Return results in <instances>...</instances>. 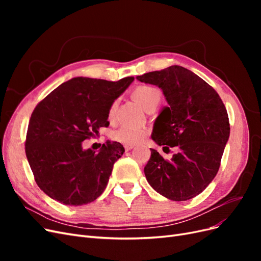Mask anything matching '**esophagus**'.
Masks as SVG:
<instances>
[{"instance_id": "1", "label": "esophagus", "mask_w": 261, "mask_h": 261, "mask_svg": "<svg viewBox=\"0 0 261 261\" xmlns=\"http://www.w3.org/2000/svg\"><path fill=\"white\" fill-rule=\"evenodd\" d=\"M124 148H125V151H129V150H132L134 148V146H130V145H124Z\"/></svg>"}]
</instances>
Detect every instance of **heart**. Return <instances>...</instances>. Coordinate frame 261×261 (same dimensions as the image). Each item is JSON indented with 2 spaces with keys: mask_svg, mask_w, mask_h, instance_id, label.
<instances>
[{
  "mask_svg": "<svg viewBox=\"0 0 261 261\" xmlns=\"http://www.w3.org/2000/svg\"><path fill=\"white\" fill-rule=\"evenodd\" d=\"M134 97H135L139 103L143 106L146 111H150V110H155L156 107L159 106L162 94L161 91L153 86H139L134 90ZM115 108L116 102H114L112 107L110 108V118H113L115 113ZM146 135L147 130L144 128H137L124 125L113 132L112 137L115 141H117V143L133 146L140 143V141L146 137Z\"/></svg>",
  "mask_w": 261,
  "mask_h": 261,
  "instance_id": "obj_1",
  "label": "heart"
}]
</instances>
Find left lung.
<instances>
[{
  "instance_id": "left-lung-1",
  "label": "left lung",
  "mask_w": 261,
  "mask_h": 261,
  "mask_svg": "<svg viewBox=\"0 0 261 261\" xmlns=\"http://www.w3.org/2000/svg\"><path fill=\"white\" fill-rule=\"evenodd\" d=\"M136 78L159 87L169 105L155 118L152 140L159 146L177 148L170 161L150 148L151 156L145 167L148 183L170 200L192 199L206 189L219 171L230 137L226 109L210 85L181 66Z\"/></svg>"
}]
</instances>
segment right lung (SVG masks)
Returning a JSON list of instances; mask_svg holds the SVG:
<instances>
[{"mask_svg":"<svg viewBox=\"0 0 261 261\" xmlns=\"http://www.w3.org/2000/svg\"><path fill=\"white\" fill-rule=\"evenodd\" d=\"M133 82L134 77L118 82L75 77L35 108L25 147L36 183L44 194L66 206H83L105 192L125 149L108 140L96 152L84 149L82 143L109 126L110 108Z\"/></svg>","mask_w":261,"mask_h":261,"instance_id":"add662e5","label":"right lung"}]
</instances>
